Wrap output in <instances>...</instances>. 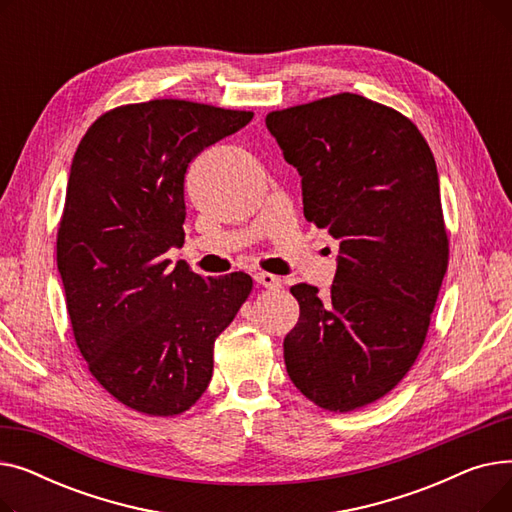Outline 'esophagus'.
Here are the masks:
<instances>
[{
	"label": "esophagus",
	"instance_id": "1",
	"mask_svg": "<svg viewBox=\"0 0 512 512\" xmlns=\"http://www.w3.org/2000/svg\"><path fill=\"white\" fill-rule=\"evenodd\" d=\"M255 282H257V284H261V286H265V288H270V290H278V288L282 286V280H280L278 276H274V274H267V272H259V274H255Z\"/></svg>",
	"mask_w": 512,
	"mask_h": 512
}]
</instances>
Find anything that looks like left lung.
<instances>
[{"mask_svg": "<svg viewBox=\"0 0 512 512\" xmlns=\"http://www.w3.org/2000/svg\"><path fill=\"white\" fill-rule=\"evenodd\" d=\"M265 124L301 174L307 222L340 242L328 297L290 288L301 315L286 371L317 407L355 411L405 378L427 336L448 267L436 159L407 116L355 93Z\"/></svg>", "mask_w": 512, "mask_h": 512, "instance_id": "obj_1", "label": "left lung"}]
</instances>
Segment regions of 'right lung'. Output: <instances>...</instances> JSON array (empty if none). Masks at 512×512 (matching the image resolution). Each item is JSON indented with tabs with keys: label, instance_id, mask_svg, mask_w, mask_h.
<instances>
[{
	"label": "right lung",
	"instance_id": "1",
	"mask_svg": "<svg viewBox=\"0 0 512 512\" xmlns=\"http://www.w3.org/2000/svg\"><path fill=\"white\" fill-rule=\"evenodd\" d=\"M251 120L184 99L130 103L97 118L74 153L58 228L66 309L93 378L128 409H191L215 338L249 299L251 276L203 278L166 253L184 242L188 164Z\"/></svg>",
	"mask_w": 512,
	"mask_h": 512
}]
</instances>
